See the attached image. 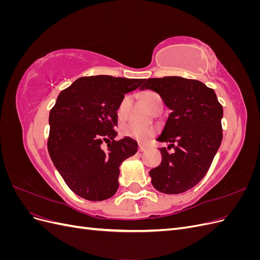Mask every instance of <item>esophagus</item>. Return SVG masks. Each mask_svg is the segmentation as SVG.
Instances as JSON below:
<instances>
[{
	"label": "esophagus",
	"mask_w": 260,
	"mask_h": 260,
	"mask_svg": "<svg viewBox=\"0 0 260 260\" xmlns=\"http://www.w3.org/2000/svg\"><path fill=\"white\" fill-rule=\"evenodd\" d=\"M146 149V146L143 144H139V152H144Z\"/></svg>",
	"instance_id": "1"
}]
</instances>
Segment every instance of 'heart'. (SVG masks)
Returning <instances> with one entry per match:
<instances>
[{
  "mask_svg": "<svg viewBox=\"0 0 260 260\" xmlns=\"http://www.w3.org/2000/svg\"><path fill=\"white\" fill-rule=\"evenodd\" d=\"M157 98H159V95L158 94H156L155 92H145L143 94L142 100L144 102V104L146 105V107L148 108L149 105L152 104V102ZM127 102H128L127 99H123L117 108V116L119 119H122L124 116L125 108H127ZM120 132L122 137L135 139L137 141H140V142H145V141H147L154 135L155 129L153 127H149V125L128 123V124L122 125Z\"/></svg>",
  "mask_w": 260,
  "mask_h": 260,
  "instance_id": "b5f03b06",
  "label": "heart"
}]
</instances>
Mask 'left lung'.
Here are the masks:
<instances>
[{
    "instance_id": "left-lung-1",
    "label": "left lung",
    "mask_w": 260,
    "mask_h": 260,
    "mask_svg": "<svg viewBox=\"0 0 260 260\" xmlns=\"http://www.w3.org/2000/svg\"><path fill=\"white\" fill-rule=\"evenodd\" d=\"M140 90L158 93L171 111L157 141L175 151L160 148L161 162L149 171L153 186L165 194L190 190L207 174L222 141L223 109L215 91L177 76L145 79Z\"/></svg>"
}]
</instances>
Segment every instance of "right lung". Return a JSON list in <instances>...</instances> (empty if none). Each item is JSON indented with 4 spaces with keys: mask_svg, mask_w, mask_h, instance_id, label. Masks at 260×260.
<instances>
[{
    "mask_svg": "<svg viewBox=\"0 0 260 260\" xmlns=\"http://www.w3.org/2000/svg\"><path fill=\"white\" fill-rule=\"evenodd\" d=\"M143 81L82 77L57 96L49 117V154L68 187L80 198L100 202L117 192L119 166L138 151L131 138L115 141L117 108L124 94ZM103 142L109 143L106 152L100 148Z\"/></svg>",
    "mask_w": 260,
    "mask_h": 260,
    "instance_id": "1",
    "label": "right lung"
}]
</instances>
